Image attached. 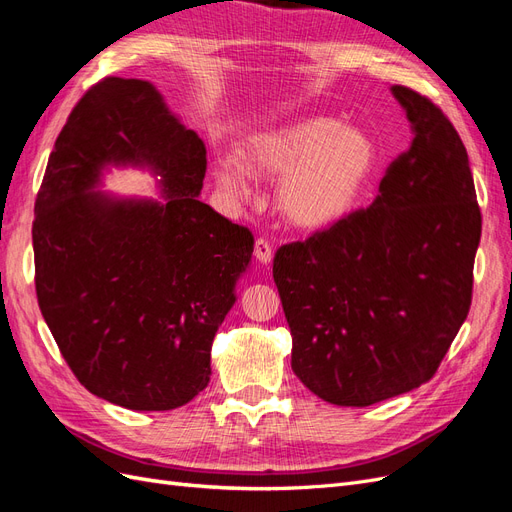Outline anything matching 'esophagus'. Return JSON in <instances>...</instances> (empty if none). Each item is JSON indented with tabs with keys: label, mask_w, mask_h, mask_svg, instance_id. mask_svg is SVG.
Listing matches in <instances>:
<instances>
[{
	"label": "esophagus",
	"mask_w": 512,
	"mask_h": 512,
	"mask_svg": "<svg viewBox=\"0 0 512 512\" xmlns=\"http://www.w3.org/2000/svg\"><path fill=\"white\" fill-rule=\"evenodd\" d=\"M254 256H256V260H258V262H262V265H269V262L273 260V247H271V243H269L265 237L256 239V245H254Z\"/></svg>",
	"instance_id": "1"
}]
</instances>
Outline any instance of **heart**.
Segmentation results:
<instances>
[{
  "label": "heart",
  "instance_id": "1",
  "mask_svg": "<svg viewBox=\"0 0 512 512\" xmlns=\"http://www.w3.org/2000/svg\"><path fill=\"white\" fill-rule=\"evenodd\" d=\"M239 156L256 177L284 175L277 183V207L290 224L307 230L344 220L376 164L374 143L365 132L327 117L258 132L247 138ZM244 169L230 160L215 164V181L232 200L250 196Z\"/></svg>",
  "mask_w": 512,
  "mask_h": 512
}]
</instances>
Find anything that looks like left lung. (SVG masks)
I'll return each mask as SVG.
<instances>
[{"label": "left lung", "instance_id": "left-lung-1", "mask_svg": "<svg viewBox=\"0 0 512 512\" xmlns=\"http://www.w3.org/2000/svg\"><path fill=\"white\" fill-rule=\"evenodd\" d=\"M391 91L414 138L374 203L273 258L292 371L335 406L365 408L429 382L472 305L483 218L468 151L438 104Z\"/></svg>", "mask_w": 512, "mask_h": 512}]
</instances>
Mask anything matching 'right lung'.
Returning <instances> with one entry per match:
<instances>
[{
	"instance_id": "right-lung-1",
	"label": "right lung",
	"mask_w": 512,
	"mask_h": 512,
	"mask_svg": "<svg viewBox=\"0 0 512 512\" xmlns=\"http://www.w3.org/2000/svg\"><path fill=\"white\" fill-rule=\"evenodd\" d=\"M104 163L149 165L164 204L89 193ZM207 149L141 79L106 76L76 102L32 226L40 312L89 393L173 410L209 384L211 344L254 235L200 203Z\"/></svg>"
}]
</instances>
